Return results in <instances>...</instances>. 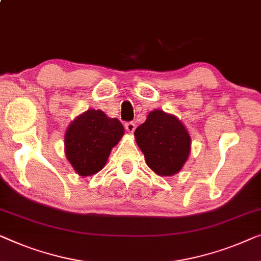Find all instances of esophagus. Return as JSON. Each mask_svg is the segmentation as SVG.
I'll return each instance as SVG.
<instances>
[{"label": "esophagus", "mask_w": 261, "mask_h": 261, "mask_svg": "<svg viewBox=\"0 0 261 261\" xmlns=\"http://www.w3.org/2000/svg\"><path fill=\"white\" fill-rule=\"evenodd\" d=\"M124 127H126L127 132H129V133H133V132L135 130V128H137L134 122H126L124 123Z\"/></svg>", "instance_id": "obj_1"}]
</instances>
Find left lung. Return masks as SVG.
<instances>
[{"mask_svg": "<svg viewBox=\"0 0 261 261\" xmlns=\"http://www.w3.org/2000/svg\"><path fill=\"white\" fill-rule=\"evenodd\" d=\"M134 135L148 167L160 176L180 172L191 153V137L182 122L160 109L150 112Z\"/></svg>", "mask_w": 261, "mask_h": 261, "instance_id": "1", "label": "left lung"}]
</instances>
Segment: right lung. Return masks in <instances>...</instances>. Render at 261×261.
<instances>
[{"mask_svg": "<svg viewBox=\"0 0 261 261\" xmlns=\"http://www.w3.org/2000/svg\"><path fill=\"white\" fill-rule=\"evenodd\" d=\"M118 119L102 111L88 109L68 126L65 135L66 156L81 176L96 174L105 167L113 147L123 137Z\"/></svg>", "mask_w": 261, "mask_h": 261, "instance_id": "add662e5", "label": "right lung"}]
</instances>
